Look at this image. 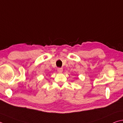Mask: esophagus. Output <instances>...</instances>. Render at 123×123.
<instances>
[{
	"mask_svg": "<svg viewBox=\"0 0 123 123\" xmlns=\"http://www.w3.org/2000/svg\"><path fill=\"white\" fill-rule=\"evenodd\" d=\"M57 71L59 73H62V71H63V69H62V68H57Z\"/></svg>",
	"mask_w": 123,
	"mask_h": 123,
	"instance_id": "esophagus-1",
	"label": "esophagus"
}]
</instances>
